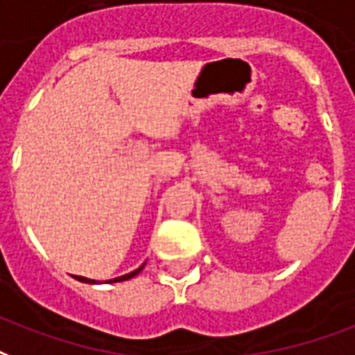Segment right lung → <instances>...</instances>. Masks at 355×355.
Here are the masks:
<instances>
[{
    "instance_id": "obj_1",
    "label": "right lung",
    "mask_w": 355,
    "mask_h": 355,
    "mask_svg": "<svg viewBox=\"0 0 355 355\" xmlns=\"http://www.w3.org/2000/svg\"><path fill=\"white\" fill-rule=\"evenodd\" d=\"M143 267L144 263L139 267V269H135V271H131L128 272V275H122V277H118V278H112V280H109V282H124V280H130V278L133 277H137L139 272L143 271ZM77 280H80V282H88V284H96V280H92V278H84V277H77Z\"/></svg>"
}]
</instances>
